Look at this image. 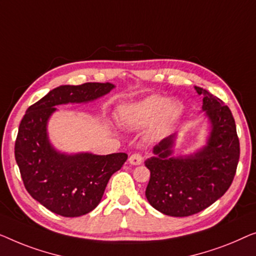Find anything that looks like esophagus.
Segmentation results:
<instances>
[{
  "label": "esophagus",
  "instance_id": "obj_1",
  "mask_svg": "<svg viewBox=\"0 0 256 256\" xmlns=\"http://www.w3.org/2000/svg\"><path fill=\"white\" fill-rule=\"evenodd\" d=\"M128 162L131 164H134V166L142 164V156H140L139 153H134V154H132V156H130Z\"/></svg>",
  "mask_w": 256,
  "mask_h": 256
}]
</instances>
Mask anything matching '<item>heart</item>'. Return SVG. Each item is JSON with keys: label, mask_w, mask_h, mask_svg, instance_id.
Masks as SVG:
<instances>
[{"label": "heart", "mask_w": 256, "mask_h": 256, "mask_svg": "<svg viewBox=\"0 0 256 256\" xmlns=\"http://www.w3.org/2000/svg\"><path fill=\"white\" fill-rule=\"evenodd\" d=\"M182 114L178 100H167L160 95H150L124 104L118 110L120 122L124 126L140 130L154 124L156 132H166L174 125Z\"/></svg>", "instance_id": "1"}]
</instances>
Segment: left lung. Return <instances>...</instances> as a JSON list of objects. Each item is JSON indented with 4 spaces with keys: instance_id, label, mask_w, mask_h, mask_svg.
<instances>
[{
    "instance_id": "8db88e82",
    "label": "left lung",
    "mask_w": 256,
    "mask_h": 256,
    "mask_svg": "<svg viewBox=\"0 0 256 256\" xmlns=\"http://www.w3.org/2000/svg\"><path fill=\"white\" fill-rule=\"evenodd\" d=\"M203 96L202 110L210 123L206 144L198 150L174 156L176 134L153 147L145 161L150 178L146 198L154 208L172 217L195 214L220 198L234 178L240 145L234 118L222 100L195 87Z\"/></svg>"
}]
</instances>
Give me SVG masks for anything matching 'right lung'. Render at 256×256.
I'll return each instance as SVG.
<instances>
[{
  "label": "right lung",
  "instance_id": "obj_1",
  "mask_svg": "<svg viewBox=\"0 0 256 256\" xmlns=\"http://www.w3.org/2000/svg\"><path fill=\"white\" fill-rule=\"evenodd\" d=\"M114 88L109 82L60 86L28 106L20 122L15 159L25 189L56 214L80 217L92 211L102 200L111 175L123 167L128 154L60 152L50 142L48 120L58 106L92 102Z\"/></svg>",
  "mask_w": 256,
  "mask_h": 256
}]
</instances>
